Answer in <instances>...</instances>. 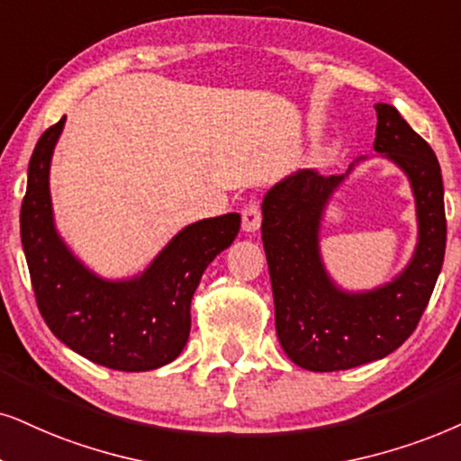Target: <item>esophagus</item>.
<instances>
[{"label":"esophagus","instance_id":"obj_1","mask_svg":"<svg viewBox=\"0 0 461 461\" xmlns=\"http://www.w3.org/2000/svg\"><path fill=\"white\" fill-rule=\"evenodd\" d=\"M261 227V208L258 202H249L247 206L242 208V230L253 234Z\"/></svg>","mask_w":461,"mask_h":461}]
</instances>
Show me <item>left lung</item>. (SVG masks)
I'll return each instance as SVG.
<instances>
[{"label": "left lung", "instance_id": "left-lung-1", "mask_svg": "<svg viewBox=\"0 0 461 461\" xmlns=\"http://www.w3.org/2000/svg\"><path fill=\"white\" fill-rule=\"evenodd\" d=\"M375 150L409 178L417 211V247L404 270L368 291L338 287L321 259V221L340 176L298 170L264 195L261 240L283 351L300 368L348 370L393 353L415 331L438 278L447 244L440 163L389 104H376Z\"/></svg>", "mask_w": 461, "mask_h": 461}]
</instances>
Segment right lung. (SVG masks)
<instances>
[{
  "mask_svg": "<svg viewBox=\"0 0 461 461\" xmlns=\"http://www.w3.org/2000/svg\"><path fill=\"white\" fill-rule=\"evenodd\" d=\"M66 116L40 136L27 170L21 242L33 294L52 334L93 364L144 372L183 353L191 330V298L203 270L236 240L240 214L195 221L131 278L97 276L69 250L55 227L50 159Z\"/></svg>",
  "mask_w": 461,
  "mask_h": 461,
  "instance_id": "right-lung-1",
  "label": "right lung"
}]
</instances>
